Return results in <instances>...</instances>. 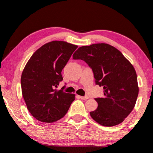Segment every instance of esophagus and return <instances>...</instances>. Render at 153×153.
<instances>
[{"instance_id":"34e87169","label":"esophagus","mask_w":153,"mask_h":153,"mask_svg":"<svg viewBox=\"0 0 153 153\" xmlns=\"http://www.w3.org/2000/svg\"><path fill=\"white\" fill-rule=\"evenodd\" d=\"M77 97H78V98L81 99H83V100H87L89 99V97L87 96H85V97H82V96H79V95H77Z\"/></svg>"}]
</instances>
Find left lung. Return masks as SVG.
I'll return each mask as SVG.
<instances>
[{"label":"left lung","instance_id":"8db88e82","mask_svg":"<svg viewBox=\"0 0 153 153\" xmlns=\"http://www.w3.org/2000/svg\"><path fill=\"white\" fill-rule=\"evenodd\" d=\"M91 68L96 85L102 86L103 98H95L98 107L91 118L103 126L122 123L135 105L139 93L136 71L121 52L106 43L79 47L73 54Z\"/></svg>","mask_w":153,"mask_h":153}]
</instances>
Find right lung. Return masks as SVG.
Instances as JSON below:
<instances>
[{
  "instance_id": "1",
  "label": "right lung",
  "mask_w": 153,
  "mask_h": 153,
  "mask_svg": "<svg viewBox=\"0 0 153 153\" xmlns=\"http://www.w3.org/2000/svg\"><path fill=\"white\" fill-rule=\"evenodd\" d=\"M77 45L54 41L35 52L23 71L22 92L31 114L40 122L51 123L66 115L75 100L74 94L56 87L63 80L62 70Z\"/></svg>"
}]
</instances>
